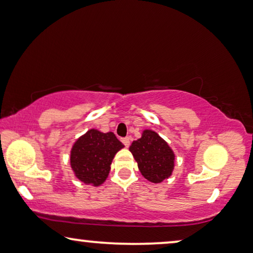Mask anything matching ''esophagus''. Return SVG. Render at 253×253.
<instances>
[{
    "instance_id": "34e87169",
    "label": "esophagus",
    "mask_w": 253,
    "mask_h": 253,
    "mask_svg": "<svg viewBox=\"0 0 253 253\" xmlns=\"http://www.w3.org/2000/svg\"><path fill=\"white\" fill-rule=\"evenodd\" d=\"M122 142L126 147L130 145V138H129V137H124V138H122Z\"/></svg>"
}]
</instances>
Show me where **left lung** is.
<instances>
[{
    "label": "left lung",
    "mask_w": 253,
    "mask_h": 253,
    "mask_svg": "<svg viewBox=\"0 0 253 253\" xmlns=\"http://www.w3.org/2000/svg\"><path fill=\"white\" fill-rule=\"evenodd\" d=\"M129 151L137 162L142 175L149 181L159 183L172 175L175 155L156 131L143 130L142 137L133 140Z\"/></svg>",
    "instance_id": "obj_1"
}]
</instances>
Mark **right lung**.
I'll return each instance as SVG.
<instances>
[{"mask_svg":"<svg viewBox=\"0 0 253 253\" xmlns=\"http://www.w3.org/2000/svg\"><path fill=\"white\" fill-rule=\"evenodd\" d=\"M123 147L114 132L88 130L72 146L71 169L81 182L94 187L101 186L109 175L115 155Z\"/></svg>","mask_w":253,"mask_h":253,"instance_id":"1","label":"right lung"}]
</instances>
